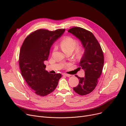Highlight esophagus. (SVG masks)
I'll return each instance as SVG.
<instances>
[{"instance_id": "esophagus-1", "label": "esophagus", "mask_w": 126, "mask_h": 126, "mask_svg": "<svg viewBox=\"0 0 126 126\" xmlns=\"http://www.w3.org/2000/svg\"><path fill=\"white\" fill-rule=\"evenodd\" d=\"M63 75L64 76H66V77H70V76H71L70 75H68V74H65V73L63 74Z\"/></svg>"}]
</instances>
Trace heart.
<instances>
[{
    "label": "heart",
    "instance_id": "obj_1",
    "mask_svg": "<svg viewBox=\"0 0 126 126\" xmlns=\"http://www.w3.org/2000/svg\"><path fill=\"white\" fill-rule=\"evenodd\" d=\"M77 45V41L70 36H67L64 38L60 44V47L64 53L68 52H72L75 50ZM76 54L77 57L80 56L82 54V50L80 49H77L76 51Z\"/></svg>",
    "mask_w": 126,
    "mask_h": 126
}]
</instances>
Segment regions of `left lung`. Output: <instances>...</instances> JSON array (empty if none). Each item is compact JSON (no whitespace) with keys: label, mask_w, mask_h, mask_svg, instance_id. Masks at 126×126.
Masks as SVG:
<instances>
[{"label":"left lung","mask_w":126,"mask_h":126,"mask_svg":"<svg viewBox=\"0 0 126 126\" xmlns=\"http://www.w3.org/2000/svg\"><path fill=\"white\" fill-rule=\"evenodd\" d=\"M68 32L80 41L84 49L79 64V68L85 71V77L76 76L79 79V84L73 88L76 93L83 96L92 92L97 85L98 79L100 77L104 67V54L92 32L77 27Z\"/></svg>","instance_id":"obj_1"}]
</instances>
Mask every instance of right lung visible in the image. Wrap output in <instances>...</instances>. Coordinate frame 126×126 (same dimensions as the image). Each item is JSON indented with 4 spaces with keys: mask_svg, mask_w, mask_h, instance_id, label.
Returning a JSON list of instances; mask_svg holds the SVG:
<instances>
[{
    "mask_svg": "<svg viewBox=\"0 0 126 126\" xmlns=\"http://www.w3.org/2000/svg\"><path fill=\"white\" fill-rule=\"evenodd\" d=\"M64 32V29L53 32L37 30L30 33L21 46L19 58L21 75L39 96H47L52 93L62 77L60 74H51L46 70L44 61L48 60L53 44Z\"/></svg>",
    "mask_w": 126,
    "mask_h": 126,
    "instance_id": "1",
    "label": "right lung"
}]
</instances>
